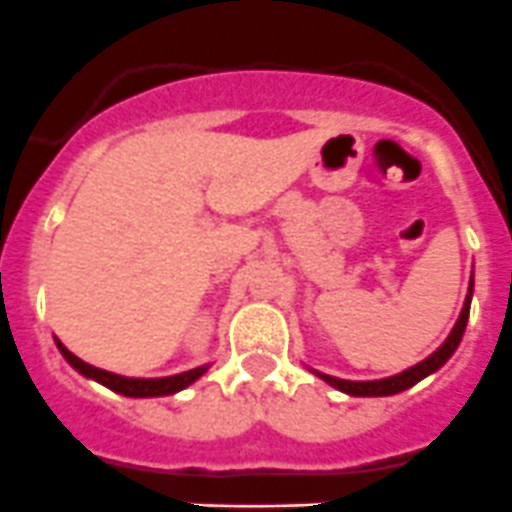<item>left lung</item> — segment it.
Instances as JSON below:
<instances>
[{"label": "left lung", "mask_w": 512, "mask_h": 512, "mask_svg": "<svg viewBox=\"0 0 512 512\" xmlns=\"http://www.w3.org/2000/svg\"><path fill=\"white\" fill-rule=\"evenodd\" d=\"M470 300H473V277H470V285H468V295H465V302H463V310H460V317L458 322H455V327L450 330V335L445 337L443 345L438 347V350L433 352V355H428L425 360H420L418 365L408 367V370L398 372V375H390V377H382V380H340V377H332V375H325V372L320 370H312L315 372L320 380H325L327 385H332L335 390H340V393L345 395H352V398H385V395H398L403 393V390L413 388V385H418L423 377L433 375V372H438L440 367L445 365V362L453 357V352L458 350L460 340H463V332H465V325H468V317H470Z\"/></svg>", "instance_id": "left-lung-1"}]
</instances>
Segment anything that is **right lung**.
<instances>
[{
    "label": "right lung",
    "instance_id": "obj_1",
    "mask_svg": "<svg viewBox=\"0 0 512 512\" xmlns=\"http://www.w3.org/2000/svg\"><path fill=\"white\" fill-rule=\"evenodd\" d=\"M54 342H57L64 360H67L79 375H84L87 380L99 382V385L109 388L112 393L124 395V398H165V395H175L180 393V390L190 388L192 382L200 380V377L210 370V365H200L192 367V370L187 372H177V375L170 377H124L117 375V372H107L102 370V367H94L89 365V362L79 360L74 352H69L67 347L62 345V340H57V337H54Z\"/></svg>",
    "mask_w": 512,
    "mask_h": 512
}]
</instances>
